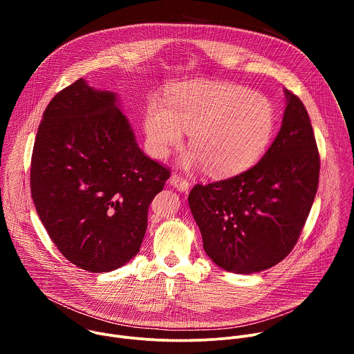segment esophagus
I'll return each instance as SVG.
<instances>
[{
    "mask_svg": "<svg viewBox=\"0 0 354 354\" xmlns=\"http://www.w3.org/2000/svg\"><path fill=\"white\" fill-rule=\"evenodd\" d=\"M169 183H171L174 187H176L178 190H180V192H187L189 187H190L189 180H187L186 178L180 176V175H176V174L169 178Z\"/></svg>",
    "mask_w": 354,
    "mask_h": 354,
    "instance_id": "1",
    "label": "esophagus"
}]
</instances>
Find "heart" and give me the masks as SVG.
Wrapping results in <instances>:
<instances>
[{
    "label": "heart",
    "instance_id": "heart-1",
    "mask_svg": "<svg viewBox=\"0 0 354 354\" xmlns=\"http://www.w3.org/2000/svg\"><path fill=\"white\" fill-rule=\"evenodd\" d=\"M142 126L148 153L157 160L189 134L192 164H205L213 175H231L255 164L266 151L276 127L270 100L249 89L216 81L175 86L165 105L148 100Z\"/></svg>",
    "mask_w": 354,
    "mask_h": 354
}]
</instances>
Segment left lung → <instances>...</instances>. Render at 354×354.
Segmentation results:
<instances>
[{"instance_id": "obj_1", "label": "left lung", "mask_w": 354, "mask_h": 354, "mask_svg": "<svg viewBox=\"0 0 354 354\" xmlns=\"http://www.w3.org/2000/svg\"><path fill=\"white\" fill-rule=\"evenodd\" d=\"M281 129L263 158L213 183H197L189 206L206 254L232 273H257L295 246L319 182V153L301 99L286 91Z\"/></svg>"}]
</instances>
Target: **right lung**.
I'll use <instances>...</instances> for the list:
<instances>
[{
    "instance_id": "1",
    "label": "right lung",
    "mask_w": 354,
    "mask_h": 354,
    "mask_svg": "<svg viewBox=\"0 0 354 354\" xmlns=\"http://www.w3.org/2000/svg\"><path fill=\"white\" fill-rule=\"evenodd\" d=\"M169 176L137 145L115 93L77 80L50 100L33 145L30 193L73 265L104 273L136 257L149 203Z\"/></svg>"
}]
</instances>
